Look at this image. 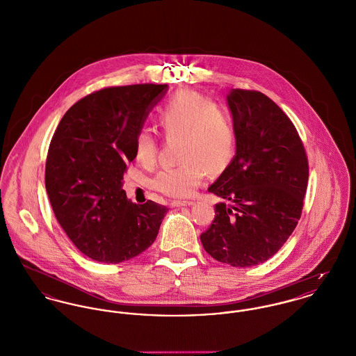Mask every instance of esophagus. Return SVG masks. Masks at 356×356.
I'll list each match as a JSON object with an SVG mask.
<instances>
[{
  "label": "esophagus",
  "instance_id": "34e87169",
  "mask_svg": "<svg viewBox=\"0 0 356 356\" xmlns=\"http://www.w3.org/2000/svg\"><path fill=\"white\" fill-rule=\"evenodd\" d=\"M171 205L172 207H189V205H193V201H172Z\"/></svg>",
  "mask_w": 356,
  "mask_h": 356
}]
</instances>
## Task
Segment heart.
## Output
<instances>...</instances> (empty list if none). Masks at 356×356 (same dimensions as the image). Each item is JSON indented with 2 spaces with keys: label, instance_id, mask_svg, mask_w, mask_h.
Returning <instances> with one entry per match:
<instances>
[{
  "label": "heart",
  "instance_id": "b5f03b06",
  "mask_svg": "<svg viewBox=\"0 0 356 356\" xmlns=\"http://www.w3.org/2000/svg\"><path fill=\"white\" fill-rule=\"evenodd\" d=\"M159 125L167 139H179L181 165L159 171L154 189L174 198H186L197 189L207 172L218 175L231 165L236 152V132L231 116L197 92L182 90L159 111ZM135 156L145 167L158 158V142L142 129L135 139Z\"/></svg>",
  "mask_w": 356,
  "mask_h": 356
}]
</instances>
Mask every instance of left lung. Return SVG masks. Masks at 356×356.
Returning <instances> with one entry per match:
<instances>
[{
  "mask_svg": "<svg viewBox=\"0 0 356 356\" xmlns=\"http://www.w3.org/2000/svg\"><path fill=\"white\" fill-rule=\"evenodd\" d=\"M227 101L236 155L208 189L222 201L201 243L216 261L250 267L275 255L297 227L308 156L291 120L267 95L234 89Z\"/></svg>",
  "mask_w": 356,
  "mask_h": 356,
  "instance_id": "1",
  "label": "left lung"
}]
</instances>
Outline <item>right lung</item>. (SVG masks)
<instances>
[{
	"instance_id": "obj_1",
	"label": "right lung",
	"mask_w": 356,
	"mask_h": 356,
	"mask_svg": "<svg viewBox=\"0 0 356 356\" xmlns=\"http://www.w3.org/2000/svg\"><path fill=\"white\" fill-rule=\"evenodd\" d=\"M167 85L104 88L76 101L48 148L46 189L55 217L75 247L104 263L129 261L158 236L166 207L127 200L122 177L135 139Z\"/></svg>"
}]
</instances>
